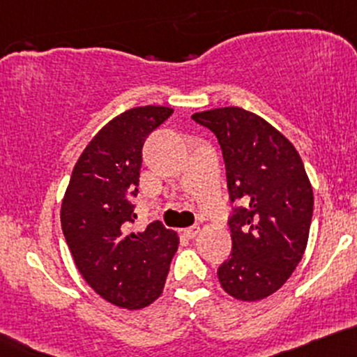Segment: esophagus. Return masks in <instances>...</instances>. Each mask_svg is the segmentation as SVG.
I'll use <instances>...</instances> for the list:
<instances>
[{"instance_id": "1", "label": "esophagus", "mask_w": 357, "mask_h": 357, "mask_svg": "<svg viewBox=\"0 0 357 357\" xmlns=\"http://www.w3.org/2000/svg\"><path fill=\"white\" fill-rule=\"evenodd\" d=\"M183 234H185V236L188 237V238H195L199 234V227H188V229H185L183 230Z\"/></svg>"}]
</instances>
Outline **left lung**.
Segmentation results:
<instances>
[{"instance_id": "1", "label": "left lung", "mask_w": 357, "mask_h": 357, "mask_svg": "<svg viewBox=\"0 0 357 357\" xmlns=\"http://www.w3.org/2000/svg\"><path fill=\"white\" fill-rule=\"evenodd\" d=\"M191 119L217 135L230 199L244 202L229 220L232 252L218 281L237 300L268 298L307 249L313 191L303 160L278 128L244 108H213Z\"/></svg>"}]
</instances>
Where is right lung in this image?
Instances as JSON below:
<instances>
[{"label":"right lung","mask_w":357,"mask_h":357,"mask_svg":"<svg viewBox=\"0 0 357 357\" xmlns=\"http://www.w3.org/2000/svg\"><path fill=\"white\" fill-rule=\"evenodd\" d=\"M172 112L147 105L109 120L79 155L62 198L61 225L76 268L101 298L127 310L159 298L178 250V234L158 220L130 232L142 146Z\"/></svg>","instance_id":"1"}]
</instances>
